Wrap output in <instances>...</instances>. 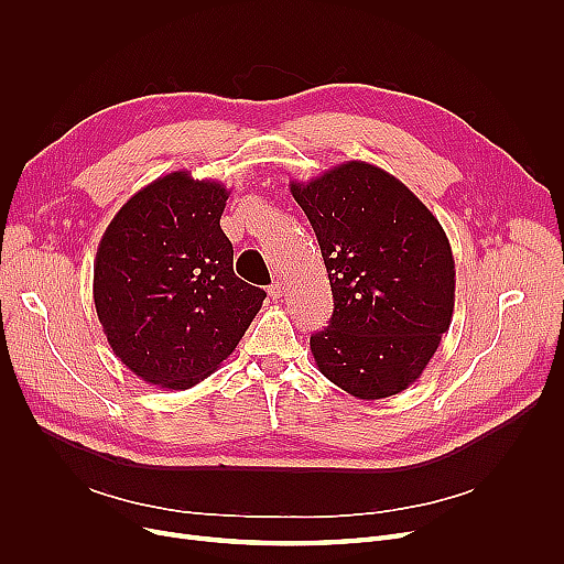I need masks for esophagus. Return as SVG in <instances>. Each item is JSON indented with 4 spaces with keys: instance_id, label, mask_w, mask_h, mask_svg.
<instances>
[{
    "instance_id": "esophagus-1",
    "label": "esophagus",
    "mask_w": 564,
    "mask_h": 564,
    "mask_svg": "<svg viewBox=\"0 0 564 564\" xmlns=\"http://www.w3.org/2000/svg\"><path fill=\"white\" fill-rule=\"evenodd\" d=\"M267 292H270L272 300H281L285 290H283V283H281V281H274L270 288H267Z\"/></svg>"
}]
</instances>
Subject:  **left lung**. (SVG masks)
<instances>
[{
	"label": "left lung",
	"mask_w": 564,
	"mask_h": 564,
	"mask_svg": "<svg viewBox=\"0 0 564 564\" xmlns=\"http://www.w3.org/2000/svg\"><path fill=\"white\" fill-rule=\"evenodd\" d=\"M329 272L334 315L311 336L319 372L359 400L416 381L448 332L455 258L425 203L383 169L351 160L290 183Z\"/></svg>",
	"instance_id": "obj_1"
}]
</instances>
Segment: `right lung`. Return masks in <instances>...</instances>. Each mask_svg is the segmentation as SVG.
<instances>
[{
  "mask_svg": "<svg viewBox=\"0 0 564 564\" xmlns=\"http://www.w3.org/2000/svg\"><path fill=\"white\" fill-rule=\"evenodd\" d=\"M228 189L173 171L116 213L94 262L107 343L137 377L185 391L242 340L267 292L237 279L219 219Z\"/></svg>",
  "mask_w": 564,
  "mask_h": 564,
  "instance_id": "right-lung-1",
  "label": "right lung"
}]
</instances>
